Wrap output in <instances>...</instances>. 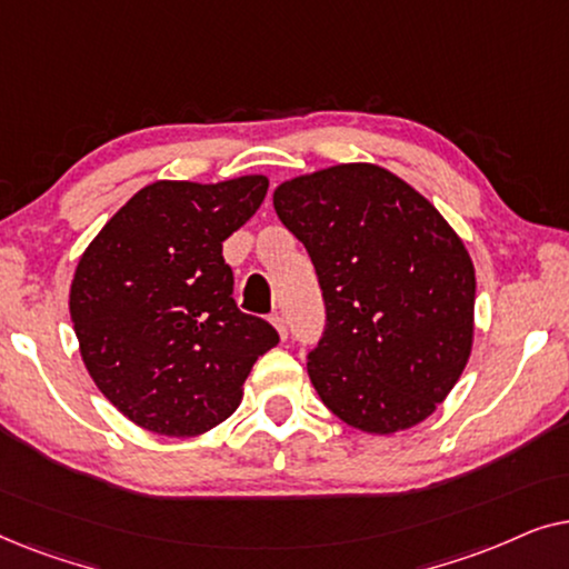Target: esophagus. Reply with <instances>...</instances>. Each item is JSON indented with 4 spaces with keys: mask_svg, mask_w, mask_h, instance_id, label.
Masks as SVG:
<instances>
[{
    "mask_svg": "<svg viewBox=\"0 0 569 569\" xmlns=\"http://www.w3.org/2000/svg\"><path fill=\"white\" fill-rule=\"evenodd\" d=\"M271 326H274V329L279 331V337L282 339H287V323H284V318L282 316H271Z\"/></svg>",
    "mask_w": 569,
    "mask_h": 569,
    "instance_id": "esophagus-1",
    "label": "esophagus"
}]
</instances>
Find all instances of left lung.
Listing matches in <instances>:
<instances>
[{
  "label": "left lung",
  "instance_id": "obj_1",
  "mask_svg": "<svg viewBox=\"0 0 569 569\" xmlns=\"http://www.w3.org/2000/svg\"><path fill=\"white\" fill-rule=\"evenodd\" d=\"M274 209L323 290L326 331L308 376L326 409L370 435L425 422L473 347L477 274L463 240L372 162L295 176L274 189Z\"/></svg>",
  "mask_w": 569,
  "mask_h": 569
}]
</instances>
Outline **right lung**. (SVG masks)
I'll list each match as a JSON object with an SVG mask.
<instances>
[{
	"label": "right lung",
	"mask_w": 569,
	"mask_h": 569,
	"mask_svg": "<svg viewBox=\"0 0 569 569\" xmlns=\"http://www.w3.org/2000/svg\"><path fill=\"white\" fill-rule=\"evenodd\" d=\"M269 178L154 181L84 248L69 287L80 355L100 393L142 430L197 438L243 399L279 333L240 313L222 243L251 220Z\"/></svg>",
	"instance_id": "1"
}]
</instances>
